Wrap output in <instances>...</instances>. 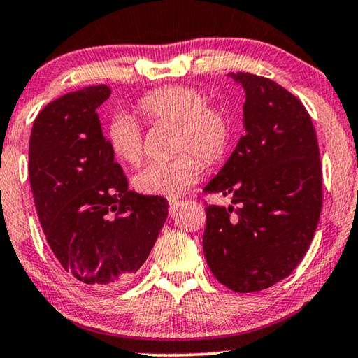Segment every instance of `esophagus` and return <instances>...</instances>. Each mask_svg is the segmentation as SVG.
Returning a JSON list of instances; mask_svg holds the SVG:
<instances>
[{"instance_id": "34e87169", "label": "esophagus", "mask_w": 358, "mask_h": 358, "mask_svg": "<svg viewBox=\"0 0 358 358\" xmlns=\"http://www.w3.org/2000/svg\"><path fill=\"white\" fill-rule=\"evenodd\" d=\"M180 205H182V202H180V200H178V199H171V200H169V213H171V215L178 213V210H179Z\"/></svg>"}]
</instances>
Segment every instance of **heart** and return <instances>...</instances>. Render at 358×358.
Returning a JSON list of instances; mask_svg holds the SVG:
<instances>
[{"instance_id": "obj_1", "label": "heart", "mask_w": 358, "mask_h": 358, "mask_svg": "<svg viewBox=\"0 0 358 358\" xmlns=\"http://www.w3.org/2000/svg\"><path fill=\"white\" fill-rule=\"evenodd\" d=\"M138 109L150 122L173 124V150L180 151L166 161H150L134 176L135 189L146 195L179 197L199 179L202 163H215L228 151L233 136V117L224 106L210 104L207 94L194 86H163L141 97ZM107 143L122 163L136 164L143 156V135L129 115L112 117Z\"/></svg>"}]
</instances>
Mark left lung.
Returning <instances> with one entry per match:
<instances>
[{
  "mask_svg": "<svg viewBox=\"0 0 358 358\" xmlns=\"http://www.w3.org/2000/svg\"><path fill=\"white\" fill-rule=\"evenodd\" d=\"M244 87V134L205 192L203 254L220 283L259 292L290 275L315 236L322 205L320 146L301 101L268 78L231 73Z\"/></svg>",
  "mask_w": 358,
  "mask_h": 358,
  "instance_id": "1",
  "label": "left lung"
}]
</instances>
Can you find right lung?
Segmentation results:
<instances>
[{
  "label": "right lung",
  "instance_id": "obj_1",
  "mask_svg": "<svg viewBox=\"0 0 358 358\" xmlns=\"http://www.w3.org/2000/svg\"><path fill=\"white\" fill-rule=\"evenodd\" d=\"M106 85L83 87L38 112L29 141V180L38 222L57 261L94 288L129 282L168 218V200L129 190L97 107Z\"/></svg>",
  "mask_w": 358,
  "mask_h": 358
}]
</instances>
